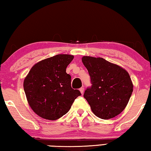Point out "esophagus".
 <instances>
[{
  "instance_id": "34e87169",
  "label": "esophagus",
  "mask_w": 151,
  "mask_h": 151,
  "mask_svg": "<svg viewBox=\"0 0 151 151\" xmlns=\"http://www.w3.org/2000/svg\"><path fill=\"white\" fill-rule=\"evenodd\" d=\"M79 91H80V92H81L82 94H83L84 93V88H83V87L80 88V89H79Z\"/></svg>"
}]
</instances>
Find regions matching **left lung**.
Segmentation results:
<instances>
[{"label": "left lung", "mask_w": 151, "mask_h": 151, "mask_svg": "<svg viewBox=\"0 0 151 151\" xmlns=\"http://www.w3.org/2000/svg\"><path fill=\"white\" fill-rule=\"evenodd\" d=\"M91 77V87L84 97L92 111L102 119L115 117L127 106L133 85L126 70L103 58L85 56L82 58Z\"/></svg>", "instance_id": "obj_1"}]
</instances>
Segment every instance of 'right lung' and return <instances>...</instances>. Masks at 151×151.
I'll use <instances>...</instances> for the list:
<instances>
[{"mask_svg":"<svg viewBox=\"0 0 151 151\" xmlns=\"http://www.w3.org/2000/svg\"><path fill=\"white\" fill-rule=\"evenodd\" d=\"M74 57L57 55L32 66L24 81L28 103L43 119L57 120L69 111L80 91L71 87V76L66 68Z\"/></svg>","mask_w":151,"mask_h":151,"instance_id":"add662e5","label":"right lung"}]
</instances>
